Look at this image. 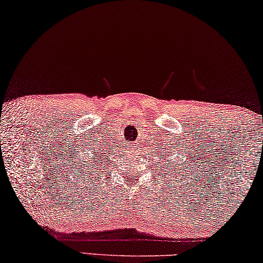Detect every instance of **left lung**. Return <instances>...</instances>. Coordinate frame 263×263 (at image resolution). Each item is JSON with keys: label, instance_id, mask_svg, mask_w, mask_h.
<instances>
[{"label": "left lung", "instance_id": "1", "mask_svg": "<svg viewBox=\"0 0 263 263\" xmlns=\"http://www.w3.org/2000/svg\"><path fill=\"white\" fill-rule=\"evenodd\" d=\"M171 148H175V147H172L171 146ZM178 152H179V149H178ZM167 153H170V154H167L166 156V152H160V159H163V164L160 165V166H164V167H161L160 168V171L163 170L164 171V174L165 175H172L174 174V176L175 175H183V172H188V170H186L185 168V164L184 165H181L179 164V161H182V158L181 157H177L178 159H171L170 157H172V152H167ZM182 157H183V154H182ZM188 159L189 158H185V161L186 163H189L188 161ZM166 164L167 166L165 167L164 165ZM193 174V172H192Z\"/></svg>", "mask_w": 263, "mask_h": 263}]
</instances>
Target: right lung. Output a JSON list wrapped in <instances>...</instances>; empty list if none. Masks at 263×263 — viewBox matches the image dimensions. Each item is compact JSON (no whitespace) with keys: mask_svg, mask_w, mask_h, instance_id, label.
Instances as JSON below:
<instances>
[{"mask_svg":"<svg viewBox=\"0 0 263 263\" xmlns=\"http://www.w3.org/2000/svg\"><path fill=\"white\" fill-rule=\"evenodd\" d=\"M85 158H80L79 160H74V164L71 163L70 165V178L75 179V181L79 182V184L86 185L88 183L89 185L96 184L98 183V179L96 177L103 174L104 166H103V153L99 148L97 149H91V153L85 154ZM103 177V176H102ZM95 178V180H92ZM91 181H89V179Z\"/></svg>","mask_w":263,"mask_h":263,"instance_id":"obj_1","label":"right lung"}]
</instances>
